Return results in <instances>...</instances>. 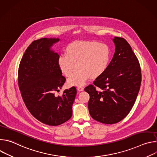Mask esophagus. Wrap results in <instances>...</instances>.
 Wrapping results in <instances>:
<instances>
[{"label":"esophagus","mask_w":157,"mask_h":157,"mask_svg":"<svg viewBox=\"0 0 157 157\" xmlns=\"http://www.w3.org/2000/svg\"><path fill=\"white\" fill-rule=\"evenodd\" d=\"M77 90H78V91H79V92L82 91L84 90V87H82V86H78V87H77Z\"/></svg>","instance_id":"1"}]
</instances>
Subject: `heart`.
I'll list each match as a JSON object with an SVG mask.
<instances>
[{"label": "heart", "instance_id": "b5f03b06", "mask_svg": "<svg viewBox=\"0 0 157 157\" xmlns=\"http://www.w3.org/2000/svg\"><path fill=\"white\" fill-rule=\"evenodd\" d=\"M66 53L59 55L58 64L66 76L69 86H82L90 77L96 79L102 75L108 68L111 50L104 43L91 41H76L66 48Z\"/></svg>", "mask_w": 157, "mask_h": 157}]
</instances>
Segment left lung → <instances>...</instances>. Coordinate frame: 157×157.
<instances>
[{"instance_id":"left-lung-1","label":"left lung","mask_w":157,"mask_h":157,"mask_svg":"<svg viewBox=\"0 0 157 157\" xmlns=\"http://www.w3.org/2000/svg\"><path fill=\"white\" fill-rule=\"evenodd\" d=\"M112 40L116 48L108 68L96 79L94 85L84 89L90 96L89 114L106 124L119 122L128 115L137 99L142 79L140 64L128 42L117 36Z\"/></svg>"}]
</instances>
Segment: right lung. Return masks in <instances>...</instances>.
I'll return each instance as SVG.
<instances>
[{
	"mask_svg": "<svg viewBox=\"0 0 157 157\" xmlns=\"http://www.w3.org/2000/svg\"><path fill=\"white\" fill-rule=\"evenodd\" d=\"M58 38L33 41L22 57L18 69V86L23 100L32 115L41 122L59 125L72 116L76 89L72 87L56 97L66 81L58 64L59 55L52 50Z\"/></svg>",
	"mask_w": 157,
	"mask_h": 157,
	"instance_id": "obj_1",
	"label": "right lung"
}]
</instances>
